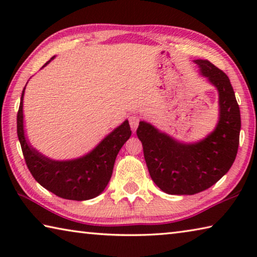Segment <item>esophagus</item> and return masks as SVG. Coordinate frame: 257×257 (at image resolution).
<instances>
[{
    "label": "esophagus",
    "mask_w": 257,
    "mask_h": 257,
    "mask_svg": "<svg viewBox=\"0 0 257 257\" xmlns=\"http://www.w3.org/2000/svg\"><path fill=\"white\" fill-rule=\"evenodd\" d=\"M129 123H130V127H132L133 130H136L138 124H139V116L137 115H132L129 118Z\"/></svg>",
    "instance_id": "esophagus-1"
}]
</instances>
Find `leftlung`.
I'll return each instance as SVG.
<instances>
[{
  "mask_svg": "<svg viewBox=\"0 0 257 257\" xmlns=\"http://www.w3.org/2000/svg\"><path fill=\"white\" fill-rule=\"evenodd\" d=\"M195 63L219 90L220 121L214 132L191 145L173 141L144 121L136 132L152 180L171 195H194L216 184L231 168L239 146L240 110L228 76L207 60Z\"/></svg>",
  "mask_w": 257,
  "mask_h": 257,
  "instance_id": "1",
  "label": "left lung"
}]
</instances>
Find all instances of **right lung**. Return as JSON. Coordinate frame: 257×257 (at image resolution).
<instances>
[{
  "instance_id": "1",
  "label": "right lung",
  "mask_w": 257,
  "mask_h": 257,
  "mask_svg": "<svg viewBox=\"0 0 257 257\" xmlns=\"http://www.w3.org/2000/svg\"><path fill=\"white\" fill-rule=\"evenodd\" d=\"M24 93L25 88L17 114V133L25 162L35 180L56 196L66 199L86 201L96 197L110 181L116 155L132 135L128 121L125 120L84 158L64 162L52 161L32 149L26 141L23 116Z\"/></svg>"
}]
</instances>
